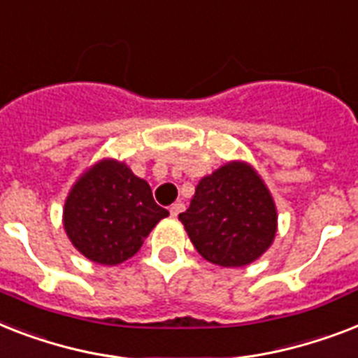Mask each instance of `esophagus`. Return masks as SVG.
<instances>
[{
    "mask_svg": "<svg viewBox=\"0 0 358 358\" xmlns=\"http://www.w3.org/2000/svg\"><path fill=\"white\" fill-rule=\"evenodd\" d=\"M182 210H185V203H181V201L173 203V205L170 207V214L173 216V218H177V216H179Z\"/></svg>",
    "mask_w": 358,
    "mask_h": 358,
    "instance_id": "esophagus-1",
    "label": "esophagus"
}]
</instances>
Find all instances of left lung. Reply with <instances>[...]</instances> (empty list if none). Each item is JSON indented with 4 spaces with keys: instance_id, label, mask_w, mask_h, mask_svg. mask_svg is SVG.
<instances>
[{
    "instance_id": "1",
    "label": "left lung",
    "mask_w": 358,
    "mask_h": 358,
    "mask_svg": "<svg viewBox=\"0 0 358 358\" xmlns=\"http://www.w3.org/2000/svg\"><path fill=\"white\" fill-rule=\"evenodd\" d=\"M179 220L197 253L224 268L255 262L277 233L275 201L259 171L244 161L225 162L203 177Z\"/></svg>"
}]
</instances>
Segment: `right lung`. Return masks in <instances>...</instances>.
<instances>
[{
    "label": "right lung",
    "mask_w": 358,
    "mask_h": 358,
    "mask_svg": "<svg viewBox=\"0 0 358 358\" xmlns=\"http://www.w3.org/2000/svg\"><path fill=\"white\" fill-rule=\"evenodd\" d=\"M168 210L153 199L148 181L125 162L101 159L83 171L62 208V225L83 257L116 266L142 248Z\"/></svg>",
    "instance_id": "right-lung-1"
}]
</instances>
